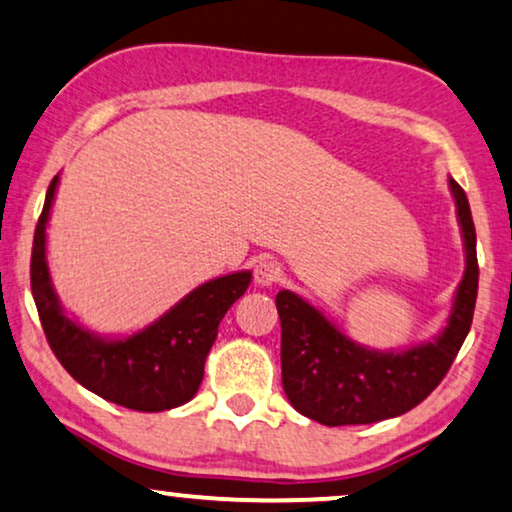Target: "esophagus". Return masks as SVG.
<instances>
[{"mask_svg": "<svg viewBox=\"0 0 512 512\" xmlns=\"http://www.w3.org/2000/svg\"><path fill=\"white\" fill-rule=\"evenodd\" d=\"M252 278H255V283L262 285V288H271V285H276L283 278V269L281 264L274 260H260L255 264Z\"/></svg>", "mask_w": 512, "mask_h": 512, "instance_id": "34e87169", "label": "esophagus"}]
</instances>
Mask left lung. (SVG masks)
<instances>
[{
	"instance_id": "8db88e82",
	"label": "left lung",
	"mask_w": 512,
	"mask_h": 512,
	"mask_svg": "<svg viewBox=\"0 0 512 512\" xmlns=\"http://www.w3.org/2000/svg\"><path fill=\"white\" fill-rule=\"evenodd\" d=\"M449 185L459 210L468 267L449 325L435 344L400 353L367 351L346 339L295 292L276 295L283 391L299 414L325 426L374 424L410 412L445 379L473 323L480 276L466 192L459 182L449 180Z\"/></svg>"
}]
</instances>
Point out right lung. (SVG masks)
Here are the masks:
<instances>
[{
    "label": "right lung",
    "instance_id": "add662e5",
    "mask_svg": "<svg viewBox=\"0 0 512 512\" xmlns=\"http://www.w3.org/2000/svg\"><path fill=\"white\" fill-rule=\"evenodd\" d=\"M58 175L46 192L32 241L30 285L46 342L60 365L100 398L138 412L185 405L199 391L203 365L229 306L248 290L250 271L203 283L138 335L105 342L63 316L46 269V220Z\"/></svg>",
    "mask_w": 512,
    "mask_h": 512
}]
</instances>
